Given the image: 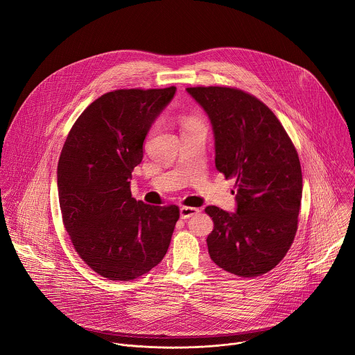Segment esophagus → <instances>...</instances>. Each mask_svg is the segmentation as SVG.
I'll return each instance as SVG.
<instances>
[{
  "label": "esophagus",
  "instance_id": "34e87169",
  "mask_svg": "<svg viewBox=\"0 0 355 355\" xmlns=\"http://www.w3.org/2000/svg\"><path fill=\"white\" fill-rule=\"evenodd\" d=\"M199 212L198 208H192V207H181L180 208V216L181 219H189L191 216L196 215Z\"/></svg>",
  "mask_w": 355,
  "mask_h": 355
}]
</instances>
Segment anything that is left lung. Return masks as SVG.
Instances as JSON below:
<instances>
[{
    "label": "left lung",
    "instance_id": "obj_1",
    "mask_svg": "<svg viewBox=\"0 0 355 355\" xmlns=\"http://www.w3.org/2000/svg\"><path fill=\"white\" fill-rule=\"evenodd\" d=\"M187 92L211 121L215 166L236 178V212L207 207L212 261L239 277L271 271L288 252L302 199L296 150L274 112L260 99L229 87H191Z\"/></svg>",
    "mask_w": 355,
    "mask_h": 355
}]
</instances>
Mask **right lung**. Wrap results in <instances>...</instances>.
Instances as JSON below:
<instances>
[{
    "label": "right lung",
    "instance_id": "right-lung-1",
    "mask_svg": "<svg viewBox=\"0 0 355 355\" xmlns=\"http://www.w3.org/2000/svg\"><path fill=\"white\" fill-rule=\"evenodd\" d=\"M177 88L116 89L73 125L58 166L63 223L81 260L111 281H132L166 256L180 209L132 198L143 141Z\"/></svg>",
    "mask_w": 355,
    "mask_h": 355
}]
</instances>
